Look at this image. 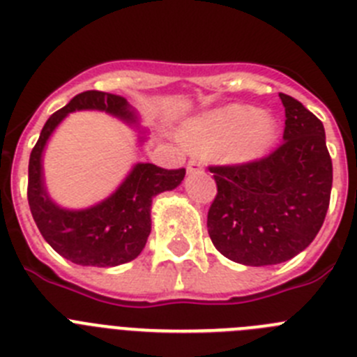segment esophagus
<instances>
[{
    "label": "esophagus",
    "instance_id": "esophagus-1",
    "mask_svg": "<svg viewBox=\"0 0 357 357\" xmlns=\"http://www.w3.org/2000/svg\"><path fill=\"white\" fill-rule=\"evenodd\" d=\"M202 169H204V164H202L200 160L191 159L188 162V172L189 173H197V172H202Z\"/></svg>",
    "mask_w": 357,
    "mask_h": 357
}]
</instances>
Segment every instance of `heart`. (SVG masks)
Instances as JSON below:
<instances>
[{"label": "heart", "mask_w": 357, "mask_h": 357, "mask_svg": "<svg viewBox=\"0 0 357 357\" xmlns=\"http://www.w3.org/2000/svg\"><path fill=\"white\" fill-rule=\"evenodd\" d=\"M279 128L270 116L250 105H229L189 123L184 141L197 151L225 146L227 159L250 162L259 159L275 143Z\"/></svg>", "instance_id": "1"}]
</instances>
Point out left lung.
I'll return each instance as SVG.
<instances>
[{"label":"left lung","mask_w":357,"mask_h":357,"mask_svg":"<svg viewBox=\"0 0 357 357\" xmlns=\"http://www.w3.org/2000/svg\"><path fill=\"white\" fill-rule=\"evenodd\" d=\"M284 105V143L263 159L209 166L218 193L207 229L218 252L247 266L279 264L317 238L329 209L333 160L320 119L298 100Z\"/></svg>","instance_id":"left-lung-1"}]
</instances>
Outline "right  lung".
<instances>
[{
	"label": "right lung",
	"mask_w": 357,
	"mask_h": 357,
	"mask_svg": "<svg viewBox=\"0 0 357 357\" xmlns=\"http://www.w3.org/2000/svg\"><path fill=\"white\" fill-rule=\"evenodd\" d=\"M105 110L128 123L137 121L123 96L102 91H85L55 114L43 127L28 164V204L40 234L50 247L82 266H118L141 254L150 236V207L153 197L172 191L184 181L185 169H164L155 164H135L116 193L98 206L84 211L61 209L50 200L43 181V150L56 125L75 110Z\"/></svg>",
	"instance_id": "obj_1"
}]
</instances>
